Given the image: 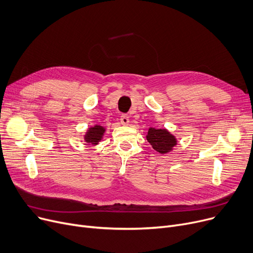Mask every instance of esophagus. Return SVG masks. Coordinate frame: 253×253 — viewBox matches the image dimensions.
<instances>
[{
    "label": "esophagus",
    "instance_id": "34e87169",
    "mask_svg": "<svg viewBox=\"0 0 253 253\" xmlns=\"http://www.w3.org/2000/svg\"><path fill=\"white\" fill-rule=\"evenodd\" d=\"M120 122H121V124L122 125H124V126H127L128 124H129V118H128V116H126V115H122L121 116V118H120Z\"/></svg>",
    "mask_w": 253,
    "mask_h": 253
}]
</instances>
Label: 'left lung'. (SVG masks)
<instances>
[{
    "instance_id": "8db88e82",
    "label": "left lung",
    "mask_w": 253,
    "mask_h": 253,
    "mask_svg": "<svg viewBox=\"0 0 253 253\" xmlns=\"http://www.w3.org/2000/svg\"><path fill=\"white\" fill-rule=\"evenodd\" d=\"M147 139L155 151L162 155L170 153L177 144L176 137L167 129L149 128Z\"/></svg>"
}]
</instances>
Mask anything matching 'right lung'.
<instances>
[{
    "label": "right lung",
    "instance_id": "1",
    "mask_svg": "<svg viewBox=\"0 0 253 253\" xmlns=\"http://www.w3.org/2000/svg\"><path fill=\"white\" fill-rule=\"evenodd\" d=\"M105 127L100 125L91 126L87 129L84 134V141L89 145H97L103 138Z\"/></svg>",
    "mask_w": 253,
    "mask_h": 253
}]
</instances>
